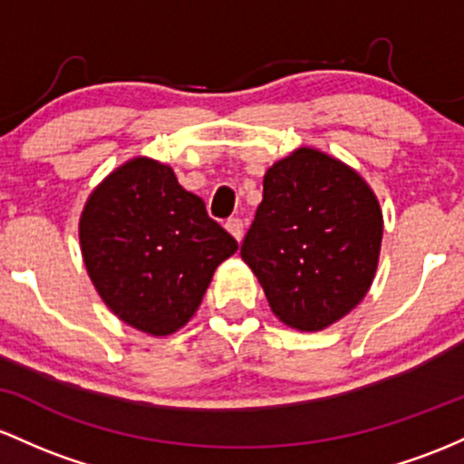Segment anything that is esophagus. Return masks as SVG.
Listing matches in <instances>:
<instances>
[{
	"label": "esophagus",
	"mask_w": 464,
	"mask_h": 464,
	"mask_svg": "<svg viewBox=\"0 0 464 464\" xmlns=\"http://www.w3.org/2000/svg\"><path fill=\"white\" fill-rule=\"evenodd\" d=\"M226 230L232 234L234 238H237V241H241L243 238V234H246V223H243V218H227L226 221Z\"/></svg>",
	"instance_id": "34e87169"
}]
</instances>
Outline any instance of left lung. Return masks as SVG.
Segmentation results:
<instances>
[{
    "mask_svg": "<svg viewBox=\"0 0 464 464\" xmlns=\"http://www.w3.org/2000/svg\"><path fill=\"white\" fill-rule=\"evenodd\" d=\"M382 234V208L371 186L340 160L298 149L265 173L241 258L280 322L322 331L368 294Z\"/></svg>",
    "mask_w": 464,
    "mask_h": 464,
    "instance_id": "8db88e82",
    "label": "left lung"
}]
</instances>
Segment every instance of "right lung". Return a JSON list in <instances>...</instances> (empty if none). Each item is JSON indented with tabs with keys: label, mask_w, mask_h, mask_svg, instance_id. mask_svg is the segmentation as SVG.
<instances>
[{
	"label": "right lung",
	"mask_w": 464,
	"mask_h": 464,
	"mask_svg": "<svg viewBox=\"0 0 464 464\" xmlns=\"http://www.w3.org/2000/svg\"><path fill=\"white\" fill-rule=\"evenodd\" d=\"M78 237L102 302L158 337L195 315L215 269L238 249L173 169L149 158L122 164L92 192Z\"/></svg>",
	"instance_id": "obj_1"
}]
</instances>
